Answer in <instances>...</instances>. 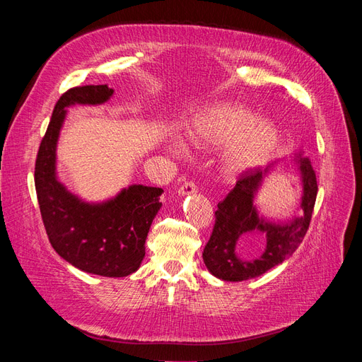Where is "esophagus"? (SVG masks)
<instances>
[{
  "label": "esophagus",
  "instance_id": "34e87169",
  "mask_svg": "<svg viewBox=\"0 0 362 362\" xmlns=\"http://www.w3.org/2000/svg\"><path fill=\"white\" fill-rule=\"evenodd\" d=\"M196 192H198V189H196V184H194V181H192V180L184 181V182L180 185V189H178V193L182 194V196H185V194H193V193H196Z\"/></svg>",
  "mask_w": 362,
  "mask_h": 362
}]
</instances>
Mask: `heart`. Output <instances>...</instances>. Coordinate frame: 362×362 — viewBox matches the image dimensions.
<instances>
[{"label": "heart", "mask_w": 362, "mask_h": 362, "mask_svg": "<svg viewBox=\"0 0 362 362\" xmlns=\"http://www.w3.org/2000/svg\"><path fill=\"white\" fill-rule=\"evenodd\" d=\"M189 137L204 146H221L223 166L229 173L259 168L270 160L279 145V128L266 117H255L249 108L217 103L194 117Z\"/></svg>", "instance_id": "b5f03b06"}]
</instances>
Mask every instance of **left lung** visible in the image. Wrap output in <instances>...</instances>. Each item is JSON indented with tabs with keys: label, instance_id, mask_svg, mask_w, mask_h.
Segmentation results:
<instances>
[{
	"label": "left lung",
	"instance_id": "left-lung-1",
	"mask_svg": "<svg viewBox=\"0 0 362 362\" xmlns=\"http://www.w3.org/2000/svg\"><path fill=\"white\" fill-rule=\"evenodd\" d=\"M296 161L299 164L303 182L302 214L290 223H267L255 211L254 196L267 169L255 168L243 172L235 187L217 204L213 233L202 252L205 266L214 276L233 282L259 276L281 264L299 247L310 228L319 187L311 160L299 154ZM258 232L265 233V250L254 260H243L236 252L238 245L242 244L247 249L255 247L259 243Z\"/></svg>",
	"mask_w": 362,
	"mask_h": 362
}]
</instances>
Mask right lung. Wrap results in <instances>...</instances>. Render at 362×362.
Segmentation results:
<instances>
[{
	"instance_id": "1",
	"label": "right lung",
	"mask_w": 362,
	"mask_h": 362,
	"mask_svg": "<svg viewBox=\"0 0 362 362\" xmlns=\"http://www.w3.org/2000/svg\"><path fill=\"white\" fill-rule=\"evenodd\" d=\"M113 95L107 84L78 86L64 92L37 151L35 185L40 216L49 242L72 266L108 278L128 276L140 267L145 242L161 202L163 189L131 185L115 199L86 204L56 178V145L72 104H103Z\"/></svg>"
}]
</instances>
